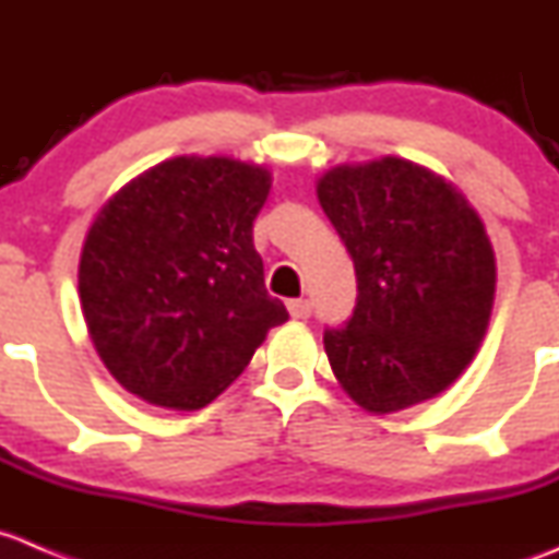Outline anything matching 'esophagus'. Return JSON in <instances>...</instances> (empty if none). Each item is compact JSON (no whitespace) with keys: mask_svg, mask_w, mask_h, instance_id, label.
Here are the masks:
<instances>
[{"mask_svg":"<svg viewBox=\"0 0 559 559\" xmlns=\"http://www.w3.org/2000/svg\"><path fill=\"white\" fill-rule=\"evenodd\" d=\"M287 312L293 320H307L312 314V304L307 298H293V301H287Z\"/></svg>","mask_w":559,"mask_h":559,"instance_id":"1","label":"esophagus"}]
</instances>
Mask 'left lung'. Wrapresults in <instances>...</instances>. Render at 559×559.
Segmentation results:
<instances>
[{"label":"left lung","mask_w":559,"mask_h":559,"mask_svg":"<svg viewBox=\"0 0 559 559\" xmlns=\"http://www.w3.org/2000/svg\"><path fill=\"white\" fill-rule=\"evenodd\" d=\"M318 201L358 282L353 318L323 334L342 391L372 416L443 394L491 318L497 266L484 219L449 179L402 157L325 170Z\"/></svg>","instance_id":"obj_1"}]
</instances>
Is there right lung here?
<instances>
[{"label":"right lung","instance_id":"1","mask_svg":"<svg viewBox=\"0 0 559 559\" xmlns=\"http://www.w3.org/2000/svg\"><path fill=\"white\" fill-rule=\"evenodd\" d=\"M266 165L174 157L103 203L79 263L92 345L121 389L168 411H201L287 320L263 282L252 223Z\"/></svg>","mask_w":559,"mask_h":559}]
</instances>
